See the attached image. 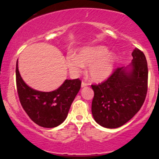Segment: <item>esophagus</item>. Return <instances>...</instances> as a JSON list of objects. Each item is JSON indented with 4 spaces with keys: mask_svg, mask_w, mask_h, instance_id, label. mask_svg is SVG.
Listing matches in <instances>:
<instances>
[{
    "mask_svg": "<svg viewBox=\"0 0 159 159\" xmlns=\"http://www.w3.org/2000/svg\"><path fill=\"white\" fill-rule=\"evenodd\" d=\"M87 85H88V84H87L86 83V82H84V81H82V83H81V87H87Z\"/></svg>",
    "mask_w": 159,
    "mask_h": 159,
    "instance_id": "esophagus-1",
    "label": "esophagus"
}]
</instances>
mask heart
Returning a JSON list of instances; mask_svg holds the SVG:
<instances>
[{
	"instance_id": "obj_1",
	"label": "heart",
	"mask_w": 159,
	"mask_h": 159,
	"mask_svg": "<svg viewBox=\"0 0 159 159\" xmlns=\"http://www.w3.org/2000/svg\"><path fill=\"white\" fill-rule=\"evenodd\" d=\"M66 61L72 74H80L85 66H89L90 79L95 82H102L112 74L117 56L114 52H108V48L105 45H94L80 49L78 55L69 54Z\"/></svg>"
}]
</instances>
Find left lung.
<instances>
[{
  "label": "left lung",
  "mask_w": 159,
  "mask_h": 159,
  "mask_svg": "<svg viewBox=\"0 0 159 159\" xmlns=\"http://www.w3.org/2000/svg\"><path fill=\"white\" fill-rule=\"evenodd\" d=\"M132 63L117 68L103 83L92 85L94 97L92 114L95 121L107 129H116L139 111L147 93L148 68L146 57L134 48Z\"/></svg>",
  "instance_id": "left-lung-1"
}]
</instances>
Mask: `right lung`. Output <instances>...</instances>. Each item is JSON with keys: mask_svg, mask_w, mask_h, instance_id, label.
I'll return each mask as SVG.
<instances>
[{"mask_svg": "<svg viewBox=\"0 0 159 159\" xmlns=\"http://www.w3.org/2000/svg\"><path fill=\"white\" fill-rule=\"evenodd\" d=\"M16 86L24 110L36 124L44 128L61 125L66 118L72 102L81 88L78 78L65 80L61 87L51 92H42L23 81L16 62Z\"/></svg>", "mask_w": 159, "mask_h": 159, "instance_id": "1", "label": "right lung"}]
</instances>
